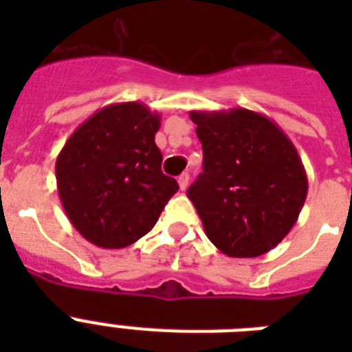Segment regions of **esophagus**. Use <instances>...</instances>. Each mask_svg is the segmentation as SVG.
<instances>
[{
  "label": "esophagus",
  "mask_w": 352,
  "mask_h": 352,
  "mask_svg": "<svg viewBox=\"0 0 352 352\" xmlns=\"http://www.w3.org/2000/svg\"><path fill=\"white\" fill-rule=\"evenodd\" d=\"M177 182H179V188L184 192V190L188 188V182H190V175H188V173H181L179 179H177Z\"/></svg>",
  "instance_id": "34e87169"
}]
</instances>
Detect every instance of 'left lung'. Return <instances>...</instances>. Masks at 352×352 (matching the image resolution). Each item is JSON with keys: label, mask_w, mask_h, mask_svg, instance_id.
I'll list each match as a JSON object with an SVG mask.
<instances>
[{"label": "left lung", "mask_w": 352, "mask_h": 352, "mask_svg": "<svg viewBox=\"0 0 352 352\" xmlns=\"http://www.w3.org/2000/svg\"><path fill=\"white\" fill-rule=\"evenodd\" d=\"M203 173L188 188L208 239L230 257L267 254L296 225L307 173L294 144L265 115L192 111Z\"/></svg>", "instance_id": "obj_1"}]
</instances>
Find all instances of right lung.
<instances>
[{"label": "right lung", "instance_id": "obj_1", "mask_svg": "<svg viewBox=\"0 0 352 352\" xmlns=\"http://www.w3.org/2000/svg\"><path fill=\"white\" fill-rule=\"evenodd\" d=\"M160 117L140 102L102 107L69 137L56 182L69 221L100 248H124L148 234L177 193L160 170Z\"/></svg>", "mask_w": 352, "mask_h": 352}]
</instances>
